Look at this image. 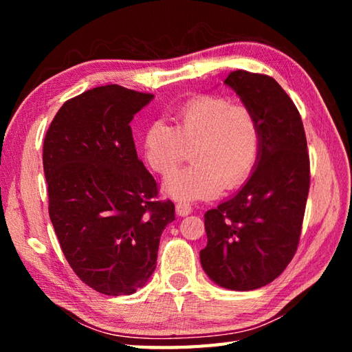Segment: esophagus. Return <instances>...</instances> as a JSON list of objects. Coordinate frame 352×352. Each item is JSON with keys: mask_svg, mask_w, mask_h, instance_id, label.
<instances>
[{"mask_svg": "<svg viewBox=\"0 0 352 352\" xmlns=\"http://www.w3.org/2000/svg\"><path fill=\"white\" fill-rule=\"evenodd\" d=\"M175 210L180 216H188V214L192 213V207L188 203H177Z\"/></svg>", "mask_w": 352, "mask_h": 352, "instance_id": "34e87169", "label": "esophagus"}]
</instances>
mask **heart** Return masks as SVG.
Returning <instances> with one entry per match:
<instances>
[{"mask_svg": "<svg viewBox=\"0 0 352 352\" xmlns=\"http://www.w3.org/2000/svg\"><path fill=\"white\" fill-rule=\"evenodd\" d=\"M193 149L195 164L172 174L163 184L180 201L210 199L222 189H236L251 175L260 155L261 129L246 104L222 95H197L177 111L175 126L164 121L148 125L144 155L157 174L168 175Z\"/></svg>", "mask_w": 352, "mask_h": 352, "instance_id": "heart-1", "label": "heart"}]
</instances>
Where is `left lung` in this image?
Returning <instances> with one entry per match:
<instances>
[{
  "instance_id": "left-lung-1",
  "label": "left lung",
  "mask_w": 352,
  "mask_h": 352,
  "mask_svg": "<svg viewBox=\"0 0 352 352\" xmlns=\"http://www.w3.org/2000/svg\"><path fill=\"white\" fill-rule=\"evenodd\" d=\"M223 83L256 113L261 148L242 189L204 214L207 246L199 258L218 286L245 292L274 281L295 256L310 160L300 111L272 77L239 69Z\"/></svg>"
}]
</instances>
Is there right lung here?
<instances>
[{
    "mask_svg": "<svg viewBox=\"0 0 352 352\" xmlns=\"http://www.w3.org/2000/svg\"><path fill=\"white\" fill-rule=\"evenodd\" d=\"M154 98L118 85L66 101L43 140L50 219L78 278L104 295H131L153 275L172 201L138 159L130 122Z\"/></svg>",
    "mask_w": 352,
    "mask_h": 352,
    "instance_id": "1",
    "label": "right lung"
}]
</instances>
